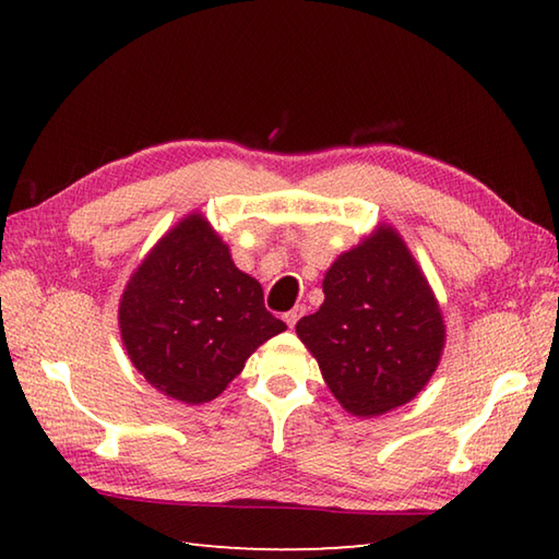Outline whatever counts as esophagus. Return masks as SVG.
<instances>
[{
    "mask_svg": "<svg viewBox=\"0 0 559 559\" xmlns=\"http://www.w3.org/2000/svg\"><path fill=\"white\" fill-rule=\"evenodd\" d=\"M302 307H295V310H290V312H286V314H283V319H286V324L293 329L295 324H298V319L302 317Z\"/></svg>",
    "mask_w": 559,
    "mask_h": 559,
    "instance_id": "34e87169",
    "label": "esophagus"
}]
</instances>
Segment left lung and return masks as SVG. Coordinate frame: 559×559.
I'll use <instances>...</instances> for the list:
<instances>
[{
    "label": "left lung",
    "mask_w": 559,
    "mask_h": 559,
    "mask_svg": "<svg viewBox=\"0 0 559 559\" xmlns=\"http://www.w3.org/2000/svg\"><path fill=\"white\" fill-rule=\"evenodd\" d=\"M324 302L295 331L331 394L358 418L418 396L444 348V319L401 235L379 228L324 276Z\"/></svg>",
    "instance_id": "1"
}]
</instances>
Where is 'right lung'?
Wrapping results in <instances>:
<instances>
[{"label": "right lung", "mask_w": 559, "mask_h": 559, "mask_svg": "<svg viewBox=\"0 0 559 559\" xmlns=\"http://www.w3.org/2000/svg\"><path fill=\"white\" fill-rule=\"evenodd\" d=\"M120 331L151 386L197 406L216 399L286 324L266 310L259 281L233 264L209 221L189 213L129 278Z\"/></svg>", "instance_id": "1"}]
</instances>
